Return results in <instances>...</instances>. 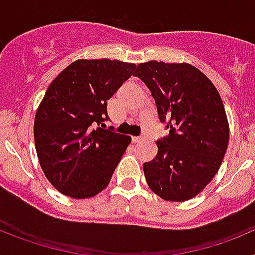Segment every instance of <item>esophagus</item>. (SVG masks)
Segmentation results:
<instances>
[{"mask_svg":"<svg viewBox=\"0 0 255 255\" xmlns=\"http://www.w3.org/2000/svg\"><path fill=\"white\" fill-rule=\"evenodd\" d=\"M144 136H132V141L134 143H139V141H143Z\"/></svg>","mask_w":255,"mask_h":255,"instance_id":"obj_1","label":"esophagus"}]
</instances>
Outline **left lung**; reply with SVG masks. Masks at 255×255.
Segmentation results:
<instances>
[{"label": "left lung", "mask_w": 255, "mask_h": 255, "mask_svg": "<svg viewBox=\"0 0 255 255\" xmlns=\"http://www.w3.org/2000/svg\"><path fill=\"white\" fill-rule=\"evenodd\" d=\"M135 76L149 88L161 123L170 134L157 141L158 153L143 166L153 193L185 202L209 184L220 168L230 130L213 83L190 64H139Z\"/></svg>", "instance_id": "1"}]
</instances>
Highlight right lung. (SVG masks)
Instances as JSON below:
<instances>
[{
	"instance_id": "add662e5",
	"label": "right lung",
	"mask_w": 255,
	"mask_h": 255,
	"mask_svg": "<svg viewBox=\"0 0 255 255\" xmlns=\"http://www.w3.org/2000/svg\"><path fill=\"white\" fill-rule=\"evenodd\" d=\"M119 60H76L47 89L34 119V141L44 175L60 193L92 198L110 184L131 141L103 129L107 101L134 73Z\"/></svg>"
}]
</instances>
